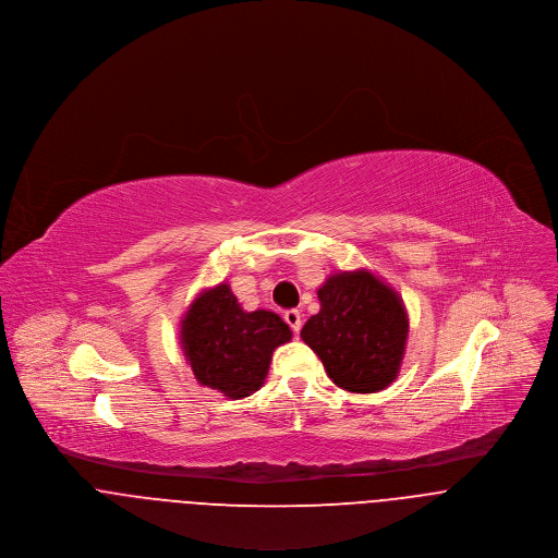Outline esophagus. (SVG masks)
I'll return each mask as SVG.
<instances>
[{
  "label": "esophagus",
  "instance_id": "esophagus-1",
  "mask_svg": "<svg viewBox=\"0 0 558 558\" xmlns=\"http://www.w3.org/2000/svg\"><path fill=\"white\" fill-rule=\"evenodd\" d=\"M284 322L291 326V330H293L295 335L302 330V313H300V311H295V308L287 311V313H284Z\"/></svg>",
  "mask_w": 558,
  "mask_h": 558
}]
</instances>
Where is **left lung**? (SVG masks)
I'll return each instance as SVG.
<instances>
[{
  "mask_svg": "<svg viewBox=\"0 0 558 558\" xmlns=\"http://www.w3.org/2000/svg\"><path fill=\"white\" fill-rule=\"evenodd\" d=\"M322 311L302 340L322 357L328 377L349 392H377L401 368L408 313L399 293L366 269L330 276L317 291Z\"/></svg>",
  "mask_w": 558,
  "mask_h": 558,
  "instance_id": "left-lung-1",
  "label": "left lung"
}]
</instances>
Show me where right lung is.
<instances>
[{"mask_svg": "<svg viewBox=\"0 0 558 558\" xmlns=\"http://www.w3.org/2000/svg\"><path fill=\"white\" fill-rule=\"evenodd\" d=\"M289 340L291 330L276 313H245L226 282L203 291L181 322V347L196 379L228 399L258 390L271 353Z\"/></svg>", "mask_w": 558, "mask_h": 558, "instance_id": "right-lung-1", "label": "right lung"}]
</instances>
